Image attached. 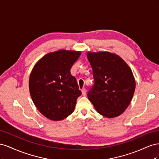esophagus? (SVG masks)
<instances>
[{"label":"esophagus","instance_id":"esophagus-1","mask_svg":"<svg viewBox=\"0 0 159 159\" xmlns=\"http://www.w3.org/2000/svg\"><path fill=\"white\" fill-rule=\"evenodd\" d=\"M81 92H82V95L84 96L86 95V89L85 88H83L82 89H81Z\"/></svg>","mask_w":159,"mask_h":159}]
</instances>
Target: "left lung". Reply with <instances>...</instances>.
Masks as SVG:
<instances>
[{
	"label": "left lung",
	"instance_id": "obj_1",
	"mask_svg": "<svg viewBox=\"0 0 159 159\" xmlns=\"http://www.w3.org/2000/svg\"><path fill=\"white\" fill-rule=\"evenodd\" d=\"M94 85L89 100L100 115L113 118L121 115L131 103L135 90L131 69L119 56L109 52H88Z\"/></svg>",
	"mask_w": 159,
	"mask_h": 159
}]
</instances>
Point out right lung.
Masks as SVG:
<instances>
[{
  "label": "right lung",
  "mask_w": 159,
  "mask_h": 159,
  "mask_svg": "<svg viewBox=\"0 0 159 159\" xmlns=\"http://www.w3.org/2000/svg\"><path fill=\"white\" fill-rule=\"evenodd\" d=\"M81 52L60 50L43 56L34 66L29 91L38 111L52 121H61L74 112L81 92L70 69Z\"/></svg>",
  "instance_id": "obj_1"
}]
</instances>
